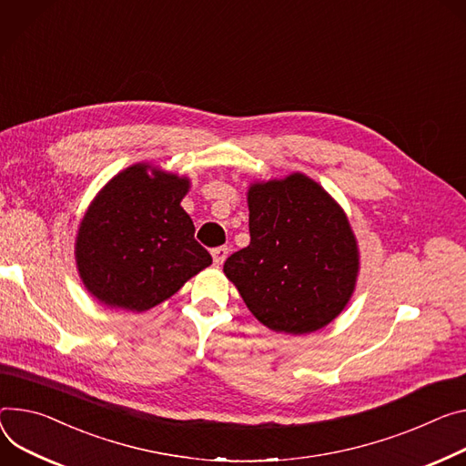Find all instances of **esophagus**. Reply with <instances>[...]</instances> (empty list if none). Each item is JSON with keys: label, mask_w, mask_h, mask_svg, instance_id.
I'll list each match as a JSON object with an SVG mask.
<instances>
[{"label": "esophagus", "mask_w": 466, "mask_h": 466, "mask_svg": "<svg viewBox=\"0 0 466 466\" xmlns=\"http://www.w3.org/2000/svg\"><path fill=\"white\" fill-rule=\"evenodd\" d=\"M211 257H214V262L218 264V266H221L225 260H227V257H228V247H216L214 250H211Z\"/></svg>", "instance_id": "obj_1"}]
</instances>
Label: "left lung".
<instances>
[{
	"label": "left lung",
	"instance_id": "left-lung-1",
	"mask_svg": "<svg viewBox=\"0 0 466 466\" xmlns=\"http://www.w3.org/2000/svg\"><path fill=\"white\" fill-rule=\"evenodd\" d=\"M247 204L250 243L227 258V279L268 329H323L350 303L360 269L346 211L303 173L250 184Z\"/></svg>",
	"mask_w": 466,
	"mask_h": 466
}]
</instances>
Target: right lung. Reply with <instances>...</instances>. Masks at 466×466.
Here are the masks:
<instances>
[{"mask_svg":"<svg viewBox=\"0 0 466 466\" xmlns=\"http://www.w3.org/2000/svg\"><path fill=\"white\" fill-rule=\"evenodd\" d=\"M189 187L187 177L136 163L93 198L74 255L81 282L102 305L150 310L211 264L180 206Z\"/></svg>","mask_w":466,"mask_h":466,"instance_id":"add662e5","label":"right lung"}]
</instances>
